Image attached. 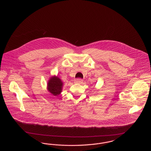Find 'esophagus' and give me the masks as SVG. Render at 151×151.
<instances>
[{
	"mask_svg": "<svg viewBox=\"0 0 151 151\" xmlns=\"http://www.w3.org/2000/svg\"><path fill=\"white\" fill-rule=\"evenodd\" d=\"M74 83L76 84H82L83 83V80L81 79H76L75 80Z\"/></svg>",
	"mask_w": 151,
	"mask_h": 151,
	"instance_id": "esophagus-1",
	"label": "esophagus"
}]
</instances>
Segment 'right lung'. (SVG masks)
I'll return each mask as SVG.
<instances>
[{
  "label": "right lung",
  "instance_id": "1",
  "mask_svg": "<svg viewBox=\"0 0 151 151\" xmlns=\"http://www.w3.org/2000/svg\"><path fill=\"white\" fill-rule=\"evenodd\" d=\"M63 83L57 76H52L47 81V89L51 94L57 96L61 93L63 90Z\"/></svg>",
  "mask_w": 151,
  "mask_h": 151
}]
</instances>
